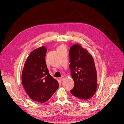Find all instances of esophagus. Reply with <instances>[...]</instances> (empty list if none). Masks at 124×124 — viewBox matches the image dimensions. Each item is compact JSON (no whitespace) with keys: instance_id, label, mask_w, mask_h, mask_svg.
<instances>
[{"instance_id":"34e87169","label":"esophagus","mask_w":124,"mask_h":124,"mask_svg":"<svg viewBox=\"0 0 124 124\" xmlns=\"http://www.w3.org/2000/svg\"><path fill=\"white\" fill-rule=\"evenodd\" d=\"M64 78H65V77H64V76H62V77H61L60 78V80L61 81H62L64 79Z\"/></svg>"}]
</instances>
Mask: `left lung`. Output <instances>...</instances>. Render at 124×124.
I'll return each instance as SVG.
<instances>
[{"mask_svg":"<svg viewBox=\"0 0 124 124\" xmlns=\"http://www.w3.org/2000/svg\"><path fill=\"white\" fill-rule=\"evenodd\" d=\"M69 55L70 68L75 83L70 92L82 100L90 99L97 88V70L93 57L78 44L71 46Z\"/></svg>","mask_w":124,"mask_h":124,"instance_id":"obj_1","label":"left lung"}]
</instances>
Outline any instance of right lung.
Masks as SVG:
<instances>
[{"label":"right lung","mask_w":124,"mask_h":124,"mask_svg":"<svg viewBox=\"0 0 124 124\" xmlns=\"http://www.w3.org/2000/svg\"><path fill=\"white\" fill-rule=\"evenodd\" d=\"M44 46L34 49L27 58L22 72V83L33 101L43 103L48 101L59 88L57 81L51 76L45 60Z\"/></svg>","instance_id":"obj_1"}]
</instances>
